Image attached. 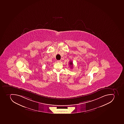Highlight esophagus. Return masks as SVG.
Returning a JSON list of instances; mask_svg holds the SVG:
<instances>
[{"instance_id":"esophagus-1","label":"esophagus","mask_w":124,"mask_h":124,"mask_svg":"<svg viewBox=\"0 0 124 124\" xmlns=\"http://www.w3.org/2000/svg\"><path fill=\"white\" fill-rule=\"evenodd\" d=\"M61 61H60V60H58L57 61V62H61Z\"/></svg>"}]
</instances>
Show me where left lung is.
<instances>
[{
    "instance_id": "obj_1",
    "label": "left lung",
    "mask_w": 124,
    "mask_h": 124,
    "mask_svg": "<svg viewBox=\"0 0 124 124\" xmlns=\"http://www.w3.org/2000/svg\"><path fill=\"white\" fill-rule=\"evenodd\" d=\"M69 64H70V67L72 69L73 68V62H72L71 61H70V63H69Z\"/></svg>"
}]
</instances>
